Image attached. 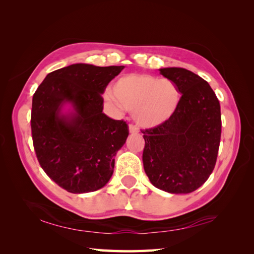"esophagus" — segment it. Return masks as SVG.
<instances>
[{
    "mask_svg": "<svg viewBox=\"0 0 254 254\" xmlns=\"http://www.w3.org/2000/svg\"><path fill=\"white\" fill-rule=\"evenodd\" d=\"M128 132H130L131 134H136L138 132V128H137L136 126L130 124V126H128Z\"/></svg>",
    "mask_w": 254,
    "mask_h": 254,
    "instance_id": "obj_1",
    "label": "esophagus"
}]
</instances>
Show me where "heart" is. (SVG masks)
I'll use <instances>...</instances> for the list:
<instances>
[{
  "instance_id": "b5f03b06",
  "label": "heart",
  "mask_w": 254,
  "mask_h": 254,
  "mask_svg": "<svg viewBox=\"0 0 254 254\" xmlns=\"http://www.w3.org/2000/svg\"><path fill=\"white\" fill-rule=\"evenodd\" d=\"M106 98L119 109L133 111L143 127H155L175 115L181 100L178 86L168 78L148 74H127L116 80Z\"/></svg>"
}]
</instances>
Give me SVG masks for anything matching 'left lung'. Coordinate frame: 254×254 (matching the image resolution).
Masks as SVG:
<instances>
[{"label": "left lung", "mask_w": 254, "mask_h": 254, "mask_svg": "<svg viewBox=\"0 0 254 254\" xmlns=\"http://www.w3.org/2000/svg\"><path fill=\"white\" fill-rule=\"evenodd\" d=\"M179 88L175 115L160 126L143 131V165L149 181L168 193L195 191L216 164L222 119L220 106L209 84L182 67L159 68Z\"/></svg>", "instance_id": "obj_1"}]
</instances>
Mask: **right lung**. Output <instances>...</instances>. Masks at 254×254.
Here are the masks:
<instances>
[{
	"mask_svg": "<svg viewBox=\"0 0 254 254\" xmlns=\"http://www.w3.org/2000/svg\"><path fill=\"white\" fill-rule=\"evenodd\" d=\"M123 68L72 64L48 74L32 97L30 123L38 161L67 192L99 190L113 174L115 156L128 130L123 120L102 112L101 95Z\"/></svg>",
	"mask_w": 254,
	"mask_h": 254,
	"instance_id": "1",
	"label": "right lung"
}]
</instances>
